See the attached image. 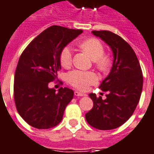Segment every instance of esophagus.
<instances>
[{"instance_id":"esophagus-1","label":"esophagus","mask_w":154,"mask_h":154,"mask_svg":"<svg viewBox=\"0 0 154 154\" xmlns=\"http://www.w3.org/2000/svg\"><path fill=\"white\" fill-rule=\"evenodd\" d=\"M74 94H75V96H77V97H86V96H87L86 93L78 92V91H75V92H74Z\"/></svg>"}]
</instances>
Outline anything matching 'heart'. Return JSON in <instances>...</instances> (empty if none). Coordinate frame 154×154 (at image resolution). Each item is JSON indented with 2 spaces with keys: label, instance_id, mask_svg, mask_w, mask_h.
Returning a JSON list of instances; mask_svg holds the SVG:
<instances>
[{
  "label": "heart",
  "instance_id": "heart-1",
  "mask_svg": "<svg viewBox=\"0 0 154 154\" xmlns=\"http://www.w3.org/2000/svg\"><path fill=\"white\" fill-rule=\"evenodd\" d=\"M80 47L94 61L96 66L101 71H106L110 65V61L104 56V47L102 42L95 38H91L82 42ZM72 49L70 47L63 48L60 56V62L62 66L67 67L72 64ZM66 80L74 88L79 90H87L91 85L95 84L98 77L93 72L82 70H73L66 75Z\"/></svg>",
  "mask_w": 154,
  "mask_h": 154
}]
</instances>
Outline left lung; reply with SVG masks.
<instances>
[{
	"label": "left lung",
	"mask_w": 154,
	"mask_h": 154,
	"mask_svg": "<svg viewBox=\"0 0 154 154\" xmlns=\"http://www.w3.org/2000/svg\"><path fill=\"white\" fill-rule=\"evenodd\" d=\"M92 33L110 47L113 62L99 87L107 92V97L103 100L95 93L89 94L93 107L86 113V119L97 129H114L127 122L136 109L143 90V72L133 48L121 36L109 31Z\"/></svg>",
	"instance_id": "1"
}]
</instances>
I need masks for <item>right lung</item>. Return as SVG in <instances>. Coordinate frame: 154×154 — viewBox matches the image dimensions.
<instances>
[{
    "label": "right lung",
    "mask_w": 154,
    "mask_h": 154,
    "mask_svg": "<svg viewBox=\"0 0 154 154\" xmlns=\"http://www.w3.org/2000/svg\"><path fill=\"white\" fill-rule=\"evenodd\" d=\"M82 30L52 26L33 39L18 61L14 77V98L17 112L38 129H47L62 121L74 92L61 88L56 92L48 84L57 77L60 56Z\"/></svg>",
    "instance_id": "1"
}]
</instances>
